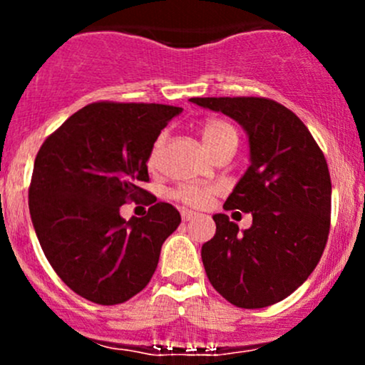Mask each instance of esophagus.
<instances>
[{
	"label": "esophagus",
	"mask_w": 365,
	"mask_h": 365,
	"mask_svg": "<svg viewBox=\"0 0 365 365\" xmlns=\"http://www.w3.org/2000/svg\"><path fill=\"white\" fill-rule=\"evenodd\" d=\"M195 217H197V212H194V211H187V209H183V211H182V220L183 221L195 220Z\"/></svg>",
	"instance_id": "esophagus-1"
}]
</instances>
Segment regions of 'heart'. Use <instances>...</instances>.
Segmentation results:
<instances>
[{"instance_id":"heart-1","label":"heart","mask_w":365,"mask_h":365,"mask_svg":"<svg viewBox=\"0 0 365 365\" xmlns=\"http://www.w3.org/2000/svg\"><path fill=\"white\" fill-rule=\"evenodd\" d=\"M200 135H202L204 145L209 153H215L220 145L226 144V142H237L238 135L235 128L228 123V121L220 118H209L204 121L202 128H200ZM163 144H165V135H159L156 142L153 144V149L149 153V166H154L158 161L159 153H161ZM215 188L212 187H199V185H187L178 188L175 192V197L182 200V202L188 204L194 207H202L207 202L209 197L212 195Z\"/></svg>"}]
</instances>
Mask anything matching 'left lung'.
Wrapping results in <instances>:
<instances>
[{"instance_id":"left-lung-1","label":"left lung","mask_w":365,"mask_h":365,"mask_svg":"<svg viewBox=\"0 0 365 365\" xmlns=\"http://www.w3.org/2000/svg\"><path fill=\"white\" fill-rule=\"evenodd\" d=\"M230 116L249 137L250 165L225 209L252 215L238 232L215 215L216 233L200 250L216 292L242 309L287 299L319 262L329 233L331 178L326 158L295 113L266 98H192Z\"/></svg>"}]
</instances>
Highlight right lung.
<instances>
[{
    "label": "right lung",
    "mask_w": 365,
    "mask_h": 365,
    "mask_svg": "<svg viewBox=\"0 0 365 365\" xmlns=\"http://www.w3.org/2000/svg\"><path fill=\"white\" fill-rule=\"evenodd\" d=\"M182 108L145 103H92L73 113L41 145L29 209L43 252L77 295L94 304H123L150 282L163 242L180 212L156 202L123 220L127 200L150 195L153 144Z\"/></svg>",
    "instance_id": "right-lung-1"
}]
</instances>
